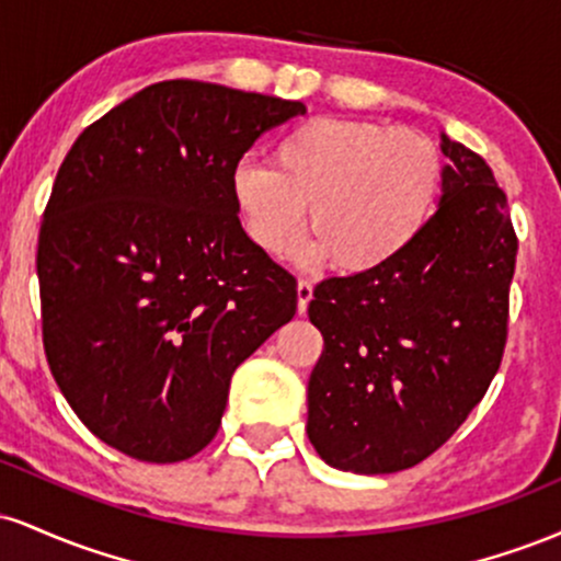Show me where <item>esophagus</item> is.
<instances>
[{
  "label": "esophagus",
  "instance_id": "obj_1",
  "mask_svg": "<svg viewBox=\"0 0 561 561\" xmlns=\"http://www.w3.org/2000/svg\"><path fill=\"white\" fill-rule=\"evenodd\" d=\"M313 298V285L306 279H298V313L308 311V302Z\"/></svg>",
  "mask_w": 561,
  "mask_h": 561
}]
</instances>
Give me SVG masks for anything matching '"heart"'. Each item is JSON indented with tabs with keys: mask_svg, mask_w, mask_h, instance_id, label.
Here are the masks:
<instances>
[{
	"mask_svg": "<svg viewBox=\"0 0 561 561\" xmlns=\"http://www.w3.org/2000/svg\"><path fill=\"white\" fill-rule=\"evenodd\" d=\"M443 158L427 137L358 118H313L274 147V169L244 160L231 197L244 231L263 253L295 250L308 266L334 261L369 274L401 259L433 221Z\"/></svg>",
	"mask_w": 561,
	"mask_h": 561,
	"instance_id": "b5f03b06",
	"label": "heart"
}]
</instances>
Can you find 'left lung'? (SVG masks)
Returning a JSON list of instances; mask_svg holds the SVG:
<instances>
[{"label":"left lung","mask_w":561,"mask_h":561,"mask_svg":"<svg viewBox=\"0 0 561 561\" xmlns=\"http://www.w3.org/2000/svg\"><path fill=\"white\" fill-rule=\"evenodd\" d=\"M440 203L388 266L330 276L308 319L324 353L308 379V440L327 465H420L485 396L506 343L517 237L491 165L440 131Z\"/></svg>","instance_id":"obj_1"}]
</instances>
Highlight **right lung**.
I'll return each instance as SVG.
<instances>
[{
  "mask_svg": "<svg viewBox=\"0 0 561 561\" xmlns=\"http://www.w3.org/2000/svg\"><path fill=\"white\" fill-rule=\"evenodd\" d=\"M306 113L205 81L141 89L83 134L38 231L44 351L102 443L173 465L214 440L234 369L295 317L298 287L244 234L231 176Z\"/></svg>",
  "mask_w": 561,
  "mask_h": 561,
  "instance_id": "add662e5",
  "label": "right lung"
}]
</instances>
